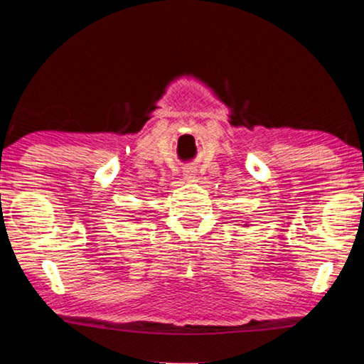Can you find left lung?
Segmentation results:
<instances>
[{
    "label": "left lung",
    "instance_id": "obj_1",
    "mask_svg": "<svg viewBox=\"0 0 364 364\" xmlns=\"http://www.w3.org/2000/svg\"><path fill=\"white\" fill-rule=\"evenodd\" d=\"M245 227H247V224H245Z\"/></svg>",
    "mask_w": 364,
    "mask_h": 364
}]
</instances>
